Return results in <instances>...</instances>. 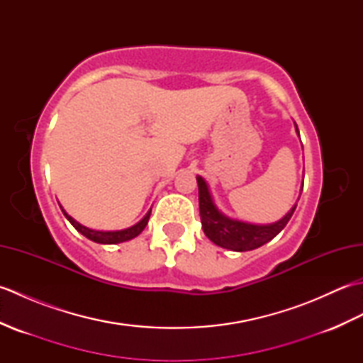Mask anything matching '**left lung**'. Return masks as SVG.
I'll return each mask as SVG.
<instances>
[{
  "label": "left lung",
  "instance_id": "1",
  "mask_svg": "<svg viewBox=\"0 0 363 363\" xmlns=\"http://www.w3.org/2000/svg\"><path fill=\"white\" fill-rule=\"evenodd\" d=\"M296 134L299 135L298 126L295 123ZM198 191H199V215H201V225L204 234L211 242H213L221 248L230 251H251L259 246L268 243L269 240L281 233L291 218L293 212L296 209V204L284 215L281 220L268 225H254V223L242 221L228 217L223 213L213 201V196L209 190L207 182L201 176H196ZM303 190V187H301Z\"/></svg>",
  "mask_w": 363,
  "mask_h": 363
}]
</instances>
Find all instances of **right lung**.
<instances>
[{
  "label": "right lung",
  "mask_w": 363,
  "mask_h": 363,
  "mask_svg": "<svg viewBox=\"0 0 363 363\" xmlns=\"http://www.w3.org/2000/svg\"><path fill=\"white\" fill-rule=\"evenodd\" d=\"M60 209H62L65 218L72 223L73 228L78 230V233H81L84 237H87L89 240H91V242L103 243V245H115V243H123V242L133 240V238L140 234L142 230L145 229V226L148 225V220H150V215H151V211H148V213H146L140 221L135 223L134 226L126 228V229H120V230H96V229H90L87 226H84V225H81V223L76 221L73 217H70V215H68L64 211L62 206H60Z\"/></svg>",
  "instance_id": "obj_1"
}]
</instances>
